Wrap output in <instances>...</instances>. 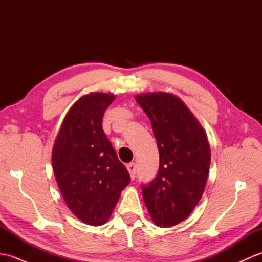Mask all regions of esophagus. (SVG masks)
I'll list each match as a JSON object with an SVG mask.
<instances>
[{
    "instance_id": "obj_1",
    "label": "esophagus",
    "mask_w": 262,
    "mask_h": 262,
    "mask_svg": "<svg viewBox=\"0 0 262 262\" xmlns=\"http://www.w3.org/2000/svg\"><path fill=\"white\" fill-rule=\"evenodd\" d=\"M127 170H128V172H129L132 179H134L135 176H136V164L135 163H129L127 165Z\"/></svg>"
}]
</instances>
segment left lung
I'll return each instance as SVG.
<instances>
[{"instance_id":"obj_1","label":"left lung","mask_w":262,"mask_h":262,"mask_svg":"<svg viewBox=\"0 0 262 262\" xmlns=\"http://www.w3.org/2000/svg\"><path fill=\"white\" fill-rule=\"evenodd\" d=\"M151 120L160 166L157 176L142 183L144 202L155 224L169 227L190 215L207 181L210 148L205 132L180 99L169 93L136 97Z\"/></svg>"}]
</instances>
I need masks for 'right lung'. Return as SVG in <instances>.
I'll list each match as a JSON object with an SVG mask.
<instances>
[{
	"instance_id": "1",
	"label": "right lung",
	"mask_w": 262,
	"mask_h": 262,
	"mask_svg": "<svg viewBox=\"0 0 262 262\" xmlns=\"http://www.w3.org/2000/svg\"><path fill=\"white\" fill-rule=\"evenodd\" d=\"M111 94L91 93L72 105L53 148V168L66 205L89 225L108 221L130 182L102 129Z\"/></svg>"
}]
</instances>
